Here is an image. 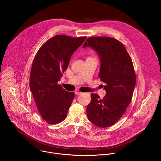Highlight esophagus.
I'll return each instance as SVG.
<instances>
[{"mask_svg": "<svg viewBox=\"0 0 161 161\" xmlns=\"http://www.w3.org/2000/svg\"><path fill=\"white\" fill-rule=\"evenodd\" d=\"M82 93V92H79V91H76V92H75V94L77 95H80Z\"/></svg>", "mask_w": 161, "mask_h": 161, "instance_id": "34e87169", "label": "esophagus"}]
</instances>
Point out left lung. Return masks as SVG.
I'll return each instance as SVG.
<instances>
[{"mask_svg": "<svg viewBox=\"0 0 161 161\" xmlns=\"http://www.w3.org/2000/svg\"><path fill=\"white\" fill-rule=\"evenodd\" d=\"M91 46L100 58L98 77L105 84L106 95L102 98L91 93L87 115L92 123L100 128L115 124L131 102L136 84V74L131 57L125 47L110 37L88 38L83 47Z\"/></svg>", "mask_w": 161, "mask_h": 161, "instance_id": "8db88e82", "label": "left lung"}]
</instances>
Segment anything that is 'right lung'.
Masks as SVG:
<instances>
[{"instance_id": "obj_1", "label": "right lung", "mask_w": 161, "mask_h": 161, "mask_svg": "<svg viewBox=\"0 0 161 161\" xmlns=\"http://www.w3.org/2000/svg\"><path fill=\"white\" fill-rule=\"evenodd\" d=\"M86 36L56 35L40 47L33 61L30 87L42 119L51 125L66 118L74 93L66 91L58 82L69 65L74 52Z\"/></svg>"}]
</instances>
